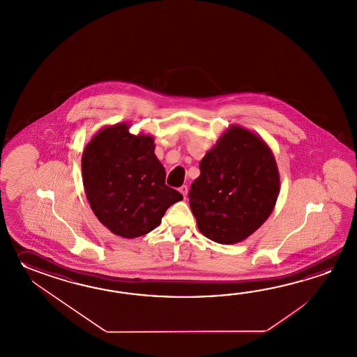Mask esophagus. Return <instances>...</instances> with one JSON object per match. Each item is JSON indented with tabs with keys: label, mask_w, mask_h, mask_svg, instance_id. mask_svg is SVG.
<instances>
[{
	"label": "esophagus",
	"mask_w": 357,
	"mask_h": 357,
	"mask_svg": "<svg viewBox=\"0 0 357 357\" xmlns=\"http://www.w3.org/2000/svg\"><path fill=\"white\" fill-rule=\"evenodd\" d=\"M188 186L186 185H182L181 188H178V191L181 192L182 195H183V197H186V195H188Z\"/></svg>",
	"instance_id": "obj_1"
}]
</instances>
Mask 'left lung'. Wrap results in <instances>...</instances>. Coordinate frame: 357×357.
<instances>
[{"instance_id":"8db88e82","label":"left lung","mask_w":357,"mask_h":357,"mask_svg":"<svg viewBox=\"0 0 357 357\" xmlns=\"http://www.w3.org/2000/svg\"><path fill=\"white\" fill-rule=\"evenodd\" d=\"M199 167L189 200L205 237L238 243L268 220L280 194V174L273 153L258 135L232 126Z\"/></svg>"}]
</instances>
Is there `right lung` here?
<instances>
[{
  "label": "right lung",
  "mask_w": 357,
  "mask_h": 357,
  "mask_svg": "<svg viewBox=\"0 0 357 357\" xmlns=\"http://www.w3.org/2000/svg\"><path fill=\"white\" fill-rule=\"evenodd\" d=\"M84 190L91 211L114 235L134 238L160 226L182 195L166 185V171L149 135L130 134L126 123L100 130L85 146Z\"/></svg>",
  "instance_id": "1"
}]
</instances>
